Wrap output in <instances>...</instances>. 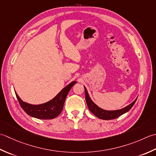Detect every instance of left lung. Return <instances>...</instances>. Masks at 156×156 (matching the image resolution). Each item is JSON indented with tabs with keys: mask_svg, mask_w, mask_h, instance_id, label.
Here are the masks:
<instances>
[{
	"mask_svg": "<svg viewBox=\"0 0 156 156\" xmlns=\"http://www.w3.org/2000/svg\"><path fill=\"white\" fill-rule=\"evenodd\" d=\"M85 88V100H86V102L87 104L88 108L91 112L93 113L95 116H97L98 118L100 119H103V120H111V119H115L118 118L120 116L122 115L123 114L126 113L128 112L130 109L133 107V105L135 104L136 99L132 102L131 104H129V106H126L122 109L118 110H114V111H108V110H104L103 109L100 108L98 107L96 104H95L93 101L91 100L90 97L89 96V94L87 93V91L86 88Z\"/></svg>",
	"mask_w": 156,
	"mask_h": 156,
	"instance_id": "left-lung-1",
	"label": "left lung"
}]
</instances>
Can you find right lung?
<instances>
[{
	"instance_id": "add662e5",
	"label": "right lung",
	"mask_w": 156,
	"mask_h": 156,
	"mask_svg": "<svg viewBox=\"0 0 156 156\" xmlns=\"http://www.w3.org/2000/svg\"><path fill=\"white\" fill-rule=\"evenodd\" d=\"M76 83V81L71 82L67 86L62 89L52 100L40 105H31L25 103L21 100L17 93L15 94L21 107L28 115L39 119H53L58 116L62 112L69 91Z\"/></svg>"
}]
</instances>
